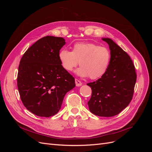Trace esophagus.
Instances as JSON below:
<instances>
[{"label":"esophagus","instance_id":"esophagus-1","mask_svg":"<svg viewBox=\"0 0 152 152\" xmlns=\"http://www.w3.org/2000/svg\"><path fill=\"white\" fill-rule=\"evenodd\" d=\"M75 84H76V86H77V87H79V86H81L82 85V82H81L80 80H78V79H75Z\"/></svg>","mask_w":152,"mask_h":152}]
</instances>
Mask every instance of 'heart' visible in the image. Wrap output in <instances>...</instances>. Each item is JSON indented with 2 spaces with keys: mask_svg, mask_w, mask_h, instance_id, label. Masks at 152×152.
<instances>
[{
  "mask_svg": "<svg viewBox=\"0 0 152 152\" xmlns=\"http://www.w3.org/2000/svg\"><path fill=\"white\" fill-rule=\"evenodd\" d=\"M58 58L63 68L71 72L79 62L80 67L76 73L82 77H88L92 80L102 77L109 66L110 52L99 45L81 42L73 45L72 51L63 49L58 54Z\"/></svg>",
  "mask_w": 152,
  "mask_h": 152,
  "instance_id": "1",
  "label": "heart"
}]
</instances>
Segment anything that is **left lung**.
Instances as JSON below:
<instances>
[{"instance_id":"left-lung-1","label":"left lung","mask_w":152,"mask_h":152,"mask_svg":"<svg viewBox=\"0 0 152 152\" xmlns=\"http://www.w3.org/2000/svg\"><path fill=\"white\" fill-rule=\"evenodd\" d=\"M110 50V61L104 74L93 82L87 103L90 112L100 117H113L126 108L132 98L136 82L135 67L130 56L109 38H102Z\"/></svg>"}]
</instances>
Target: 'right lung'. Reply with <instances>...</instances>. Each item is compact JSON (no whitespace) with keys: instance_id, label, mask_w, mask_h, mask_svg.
Returning <instances> with one entry per match:
<instances>
[{"instance_id":"1","label":"right lung","mask_w":152,"mask_h":152,"mask_svg":"<svg viewBox=\"0 0 152 152\" xmlns=\"http://www.w3.org/2000/svg\"><path fill=\"white\" fill-rule=\"evenodd\" d=\"M62 37L46 36L37 41L22 56L17 85L26 108L39 117H49L61 108L65 94L75 86V79L61 65Z\"/></svg>"}]
</instances>
